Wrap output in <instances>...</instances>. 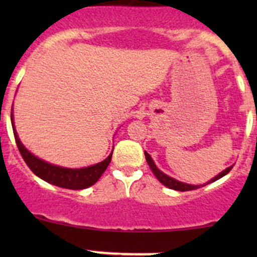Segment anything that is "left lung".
I'll use <instances>...</instances> for the list:
<instances>
[{
	"instance_id": "obj_1",
	"label": "left lung",
	"mask_w": 257,
	"mask_h": 257,
	"mask_svg": "<svg viewBox=\"0 0 257 257\" xmlns=\"http://www.w3.org/2000/svg\"><path fill=\"white\" fill-rule=\"evenodd\" d=\"M145 157H146L147 164H149L150 168H151L152 173L155 174V176L158 179V181L161 182V184H163L164 186H167L168 188H172V190H175V191H181V192H185V191H192V190H197V188H199V185L185 184V182L178 181V180L170 178V176H168L167 174H164L163 172H161V170H159L158 168L156 167L155 162L152 161L151 156H150L149 153H147L146 151H145ZM232 168H233V166H232V167H228V168H227V169L223 170V172H221V173L219 174V175L215 176L214 179L209 180V181L206 182V184L200 185V186H202V187H203V186H205V185L210 184V182H214V181H216V180L221 179V178H222V176H225L227 173H229V170H231Z\"/></svg>"
}]
</instances>
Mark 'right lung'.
<instances>
[{
  "mask_svg": "<svg viewBox=\"0 0 257 257\" xmlns=\"http://www.w3.org/2000/svg\"><path fill=\"white\" fill-rule=\"evenodd\" d=\"M11 120L17 146L22 157L24 158L25 163L32 170V173L36 174L38 178L49 182V184L63 188H69V190H83V188L90 187L91 185L95 184L110 164L112 153L105 161L94 164V166L81 168V169H70V168L58 167L48 163V162L37 158L30 151H28L22 144V141L19 140L16 128H14L13 112L11 113ZM112 152H113V150H112Z\"/></svg>",
  "mask_w": 257,
  "mask_h": 257,
  "instance_id": "right-lung-1",
  "label": "right lung"
}]
</instances>
